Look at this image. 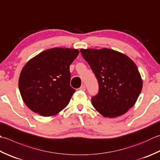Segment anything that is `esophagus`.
<instances>
[{"label": "esophagus", "mask_w": 160, "mask_h": 160, "mask_svg": "<svg viewBox=\"0 0 160 160\" xmlns=\"http://www.w3.org/2000/svg\"><path fill=\"white\" fill-rule=\"evenodd\" d=\"M85 89H86V87H85V85H84V84H82V85L80 87V90L85 91Z\"/></svg>", "instance_id": "34e87169"}]
</instances>
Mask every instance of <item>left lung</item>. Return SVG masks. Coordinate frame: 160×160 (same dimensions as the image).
I'll return each instance as SVG.
<instances>
[{
	"label": "left lung",
	"mask_w": 160,
	"mask_h": 160,
	"mask_svg": "<svg viewBox=\"0 0 160 160\" xmlns=\"http://www.w3.org/2000/svg\"><path fill=\"white\" fill-rule=\"evenodd\" d=\"M98 80V93L92 98L97 111L105 117L123 115L132 108L143 82L134 62L127 55L109 48L81 49Z\"/></svg>",
	"instance_id": "8db88e82"
}]
</instances>
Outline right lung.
Masks as SVG:
<instances>
[{
	"instance_id": "right-lung-1",
	"label": "right lung",
	"mask_w": 160,
	"mask_h": 160,
	"mask_svg": "<svg viewBox=\"0 0 160 160\" xmlns=\"http://www.w3.org/2000/svg\"><path fill=\"white\" fill-rule=\"evenodd\" d=\"M77 49L46 50L28 61L22 69L18 87L28 108L43 117H51L67 107L76 90L70 86V65Z\"/></svg>"
}]
</instances>
